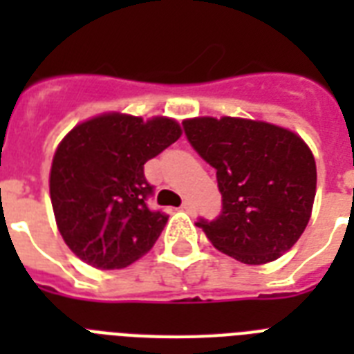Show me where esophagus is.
I'll return each instance as SVG.
<instances>
[{"mask_svg": "<svg viewBox=\"0 0 354 354\" xmlns=\"http://www.w3.org/2000/svg\"><path fill=\"white\" fill-rule=\"evenodd\" d=\"M182 209H183V211H187V212H191V211H192L191 202H183V203H182Z\"/></svg>", "mask_w": 354, "mask_h": 354, "instance_id": "esophagus-1", "label": "esophagus"}]
</instances>
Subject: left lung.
<instances>
[{
  "mask_svg": "<svg viewBox=\"0 0 354 354\" xmlns=\"http://www.w3.org/2000/svg\"><path fill=\"white\" fill-rule=\"evenodd\" d=\"M192 149L216 169L222 212L196 225L218 251L261 266L289 251L311 218L317 163L298 134L266 122L223 116L183 122Z\"/></svg>",
  "mask_w": 354,
  "mask_h": 354,
  "instance_id": "1",
  "label": "left lung"
}]
</instances>
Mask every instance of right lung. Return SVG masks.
<instances>
[{"mask_svg":"<svg viewBox=\"0 0 354 354\" xmlns=\"http://www.w3.org/2000/svg\"><path fill=\"white\" fill-rule=\"evenodd\" d=\"M182 136L171 118L109 112L80 123L57 145L50 202L68 249L96 269H122L152 249L167 214L151 211L143 165Z\"/></svg>","mask_w":354,"mask_h":354,"instance_id":"obj_1","label":"right lung"}]
</instances>
